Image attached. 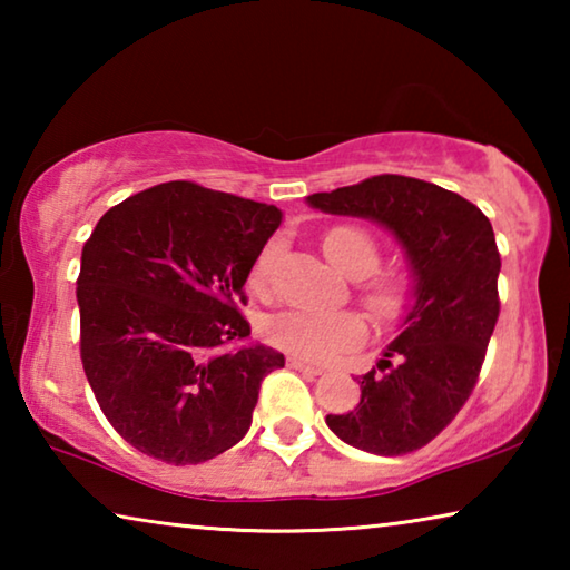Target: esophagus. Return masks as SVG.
I'll return each instance as SVG.
<instances>
[{
    "label": "esophagus",
    "instance_id": "esophagus-1",
    "mask_svg": "<svg viewBox=\"0 0 570 570\" xmlns=\"http://www.w3.org/2000/svg\"><path fill=\"white\" fill-rule=\"evenodd\" d=\"M288 366H294V370H298V372H306V374H322V372H324L322 366L308 364V362H304V360H302V356H288Z\"/></svg>",
    "mask_w": 570,
    "mask_h": 570
}]
</instances>
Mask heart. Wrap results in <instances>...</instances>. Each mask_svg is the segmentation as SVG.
Here are the masks:
<instances>
[{"instance_id":"heart-1","label":"heart","mask_w":570,"mask_h":570,"mask_svg":"<svg viewBox=\"0 0 570 570\" xmlns=\"http://www.w3.org/2000/svg\"><path fill=\"white\" fill-rule=\"evenodd\" d=\"M324 254L336 272L360 278L380 264V246L366 230L356 226H336L326 230ZM276 244H268L250 268V284L264 286L272 272ZM364 304L380 320H397L410 304L407 278L382 274L370 276L362 288ZM266 340L306 360H330L336 352L352 350L366 334L364 320L356 312H316V308H286L274 314L264 326Z\"/></svg>"}]
</instances>
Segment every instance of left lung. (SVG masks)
<instances>
[{
	"instance_id": "left-lung-1",
	"label": "left lung",
	"mask_w": 570,
	"mask_h": 570,
	"mask_svg": "<svg viewBox=\"0 0 570 570\" xmlns=\"http://www.w3.org/2000/svg\"><path fill=\"white\" fill-rule=\"evenodd\" d=\"M332 216L366 218L397 238L412 276L400 332L362 400L326 414L336 438L382 458L407 455L455 420L475 387L500 302V254L490 220L458 193L407 176H374L306 196Z\"/></svg>"
}]
</instances>
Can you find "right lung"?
Masks as SVG:
<instances>
[{
	"instance_id": "right-lung-1",
	"label": "right lung",
	"mask_w": 570,
	"mask_h": 570,
	"mask_svg": "<svg viewBox=\"0 0 570 570\" xmlns=\"http://www.w3.org/2000/svg\"><path fill=\"white\" fill-rule=\"evenodd\" d=\"M268 204L170 180L112 206L82 246L80 356L105 417L142 455L198 465L250 428L284 354L240 344L238 306L266 240Z\"/></svg>"
}]
</instances>
